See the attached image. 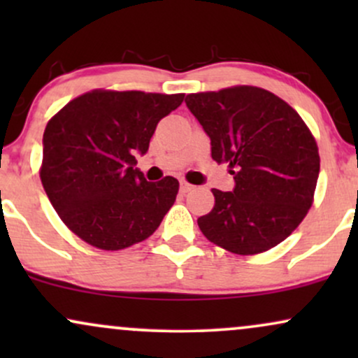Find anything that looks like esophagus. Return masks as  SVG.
<instances>
[{
  "instance_id": "1",
  "label": "esophagus",
  "mask_w": 358,
  "mask_h": 358,
  "mask_svg": "<svg viewBox=\"0 0 358 358\" xmlns=\"http://www.w3.org/2000/svg\"><path fill=\"white\" fill-rule=\"evenodd\" d=\"M190 190H193V185H190L188 182H185V180H182V182H180V192L188 193Z\"/></svg>"
}]
</instances>
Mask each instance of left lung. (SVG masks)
<instances>
[{
    "label": "left lung",
    "mask_w": 358,
    "mask_h": 358,
    "mask_svg": "<svg viewBox=\"0 0 358 358\" xmlns=\"http://www.w3.org/2000/svg\"><path fill=\"white\" fill-rule=\"evenodd\" d=\"M185 102L210 138L213 162L227 163L236 180L232 192L213 188L200 231L239 256L276 248L313 205L320 155L310 127L281 97L254 85L188 94Z\"/></svg>",
    "instance_id": "8db88e82"
}]
</instances>
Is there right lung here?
Returning <instances> with one entry per match:
<instances>
[{"label": "right lung", "mask_w": 358, "mask_h": 358, "mask_svg": "<svg viewBox=\"0 0 358 358\" xmlns=\"http://www.w3.org/2000/svg\"><path fill=\"white\" fill-rule=\"evenodd\" d=\"M185 94L94 89L47 122L40 178L71 231L92 248L121 250L148 239L175 203L173 176L146 182L134 155H145L159 119Z\"/></svg>", "instance_id": "1"}]
</instances>
